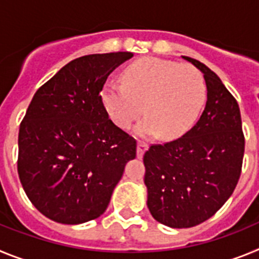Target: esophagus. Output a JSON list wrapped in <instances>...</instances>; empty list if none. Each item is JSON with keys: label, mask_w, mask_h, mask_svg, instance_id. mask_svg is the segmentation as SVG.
<instances>
[{"label": "esophagus", "mask_w": 259, "mask_h": 259, "mask_svg": "<svg viewBox=\"0 0 259 259\" xmlns=\"http://www.w3.org/2000/svg\"><path fill=\"white\" fill-rule=\"evenodd\" d=\"M148 148H149V146H148V144L141 143V141H140V143H137V157L143 158L144 153L148 150Z\"/></svg>", "instance_id": "1"}]
</instances>
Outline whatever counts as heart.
Segmentation results:
<instances>
[{
    "mask_svg": "<svg viewBox=\"0 0 259 259\" xmlns=\"http://www.w3.org/2000/svg\"><path fill=\"white\" fill-rule=\"evenodd\" d=\"M123 84L109 81L101 101L109 118L120 128L135 127L140 137L183 136L193 127L206 98L205 80L197 68L166 59L146 57L123 71Z\"/></svg>",
    "mask_w": 259,
    "mask_h": 259,
    "instance_id": "obj_1",
    "label": "heart"
}]
</instances>
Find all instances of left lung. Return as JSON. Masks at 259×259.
<instances>
[{
    "instance_id": "left-lung-1",
    "label": "left lung",
    "mask_w": 259,
    "mask_h": 259,
    "mask_svg": "<svg viewBox=\"0 0 259 259\" xmlns=\"http://www.w3.org/2000/svg\"><path fill=\"white\" fill-rule=\"evenodd\" d=\"M182 58L203 74L205 109L180 139L152 145L144 155L146 205L171 228L194 227L223 206L239 182L245 146L236 100L207 66Z\"/></svg>"
}]
</instances>
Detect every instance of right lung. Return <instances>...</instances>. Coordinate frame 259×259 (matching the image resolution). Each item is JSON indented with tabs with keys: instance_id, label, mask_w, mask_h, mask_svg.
I'll return each mask as SVG.
<instances>
[{
	"instance_id": "add662e5",
	"label": "right lung",
	"mask_w": 259,
	"mask_h": 259,
	"mask_svg": "<svg viewBox=\"0 0 259 259\" xmlns=\"http://www.w3.org/2000/svg\"><path fill=\"white\" fill-rule=\"evenodd\" d=\"M134 53L71 61L38 88L19 128L18 174L33 206L62 224L98 218L107 209L136 141L101 101L106 79Z\"/></svg>"
}]
</instances>
